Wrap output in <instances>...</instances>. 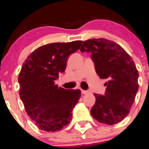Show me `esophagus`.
Listing matches in <instances>:
<instances>
[{
  "label": "esophagus",
  "mask_w": 149,
  "mask_h": 149,
  "mask_svg": "<svg viewBox=\"0 0 149 149\" xmlns=\"http://www.w3.org/2000/svg\"><path fill=\"white\" fill-rule=\"evenodd\" d=\"M81 93H82V94H88V93H90V92H89L88 91H84V90H82V91H81Z\"/></svg>",
  "instance_id": "esophagus-1"
}]
</instances>
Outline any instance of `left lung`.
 <instances>
[{
    "instance_id": "left-lung-1",
    "label": "left lung",
    "mask_w": 149,
    "mask_h": 149,
    "mask_svg": "<svg viewBox=\"0 0 149 149\" xmlns=\"http://www.w3.org/2000/svg\"><path fill=\"white\" fill-rule=\"evenodd\" d=\"M80 50L91 54L96 73L108 81L104 95L94 93L91 114L100 123L116 124L129 113L139 88L134 61L121 46L105 38L85 40Z\"/></svg>"
}]
</instances>
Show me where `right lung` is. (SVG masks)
<instances>
[{
    "mask_svg": "<svg viewBox=\"0 0 149 149\" xmlns=\"http://www.w3.org/2000/svg\"><path fill=\"white\" fill-rule=\"evenodd\" d=\"M82 40L43 45L28 56L18 76L19 95L28 115L39 129L54 132L70 123L81 91L58 87L55 81L65 71L70 54Z\"/></svg>",
    "mask_w": 149,
    "mask_h": 149,
    "instance_id": "add662e5",
    "label": "right lung"
}]
</instances>
